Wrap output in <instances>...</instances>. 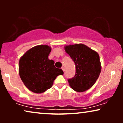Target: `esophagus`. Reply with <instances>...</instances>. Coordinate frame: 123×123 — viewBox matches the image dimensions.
I'll use <instances>...</instances> for the list:
<instances>
[{
	"instance_id": "34e87169",
	"label": "esophagus",
	"mask_w": 123,
	"mask_h": 123,
	"mask_svg": "<svg viewBox=\"0 0 123 123\" xmlns=\"http://www.w3.org/2000/svg\"><path fill=\"white\" fill-rule=\"evenodd\" d=\"M62 69L63 70V72L65 71V68H64V67H62Z\"/></svg>"
}]
</instances>
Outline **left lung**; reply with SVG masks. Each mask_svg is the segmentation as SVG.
Masks as SVG:
<instances>
[{
  "label": "left lung",
  "instance_id": "1",
  "mask_svg": "<svg viewBox=\"0 0 123 123\" xmlns=\"http://www.w3.org/2000/svg\"><path fill=\"white\" fill-rule=\"evenodd\" d=\"M65 52L75 63V76L68 80L71 88L82 92L90 89L98 79L101 70L98 54L82 43L66 45Z\"/></svg>",
  "mask_w": 123,
  "mask_h": 123
}]
</instances>
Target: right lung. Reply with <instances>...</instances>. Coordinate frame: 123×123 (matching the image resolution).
I'll return each instance as SVG.
<instances>
[{"label":"right lung","mask_w":123,"mask_h":123,"mask_svg":"<svg viewBox=\"0 0 123 123\" xmlns=\"http://www.w3.org/2000/svg\"><path fill=\"white\" fill-rule=\"evenodd\" d=\"M51 48L46 45L34 46L27 51L19 61V74L27 88L32 92L41 93L51 88L54 80L63 74L55 68L54 62L49 59Z\"/></svg>","instance_id":"1"}]
</instances>
